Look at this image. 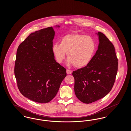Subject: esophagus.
<instances>
[{
  "mask_svg": "<svg viewBox=\"0 0 131 131\" xmlns=\"http://www.w3.org/2000/svg\"><path fill=\"white\" fill-rule=\"evenodd\" d=\"M66 72H67V74H71L72 73V71H71V70H69V69H67Z\"/></svg>",
  "mask_w": 131,
  "mask_h": 131,
  "instance_id": "esophagus-1",
  "label": "esophagus"
}]
</instances>
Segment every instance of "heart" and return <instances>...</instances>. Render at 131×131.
Instances as JSON below:
<instances>
[{"mask_svg":"<svg viewBox=\"0 0 131 131\" xmlns=\"http://www.w3.org/2000/svg\"><path fill=\"white\" fill-rule=\"evenodd\" d=\"M96 50V43L90 36L78 33H71L64 36L60 44L52 46V52L57 62L61 63L66 57L67 64L80 68L87 66L91 62Z\"/></svg>","mask_w":131,"mask_h":131,"instance_id":"b5f03b06","label":"heart"}]
</instances>
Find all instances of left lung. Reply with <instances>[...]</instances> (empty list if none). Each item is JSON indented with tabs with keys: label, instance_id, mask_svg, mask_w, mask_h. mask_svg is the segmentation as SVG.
Returning a JSON list of instances; mask_svg holds the SVG:
<instances>
[{
	"label": "left lung",
	"instance_id": "1",
	"mask_svg": "<svg viewBox=\"0 0 131 131\" xmlns=\"http://www.w3.org/2000/svg\"><path fill=\"white\" fill-rule=\"evenodd\" d=\"M96 34L99 44L91 62L72 73L76 97L85 104L103 98L111 91L118 70L114 46L103 33Z\"/></svg>",
	"mask_w": 131,
	"mask_h": 131
}]
</instances>
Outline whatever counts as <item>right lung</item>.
<instances>
[{"instance_id": "obj_1", "label": "right lung", "mask_w": 131, "mask_h": 131, "mask_svg": "<svg viewBox=\"0 0 131 131\" xmlns=\"http://www.w3.org/2000/svg\"><path fill=\"white\" fill-rule=\"evenodd\" d=\"M54 35L52 27L32 33L17 51L14 73L19 90L37 103L52 100L67 75L66 69L56 62L52 52Z\"/></svg>"}]
</instances>
